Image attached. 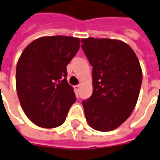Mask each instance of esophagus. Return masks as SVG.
<instances>
[{
  "label": "esophagus",
  "instance_id": "1",
  "mask_svg": "<svg viewBox=\"0 0 160 160\" xmlns=\"http://www.w3.org/2000/svg\"><path fill=\"white\" fill-rule=\"evenodd\" d=\"M73 88H74V91H75L76 93H78V92L80 90V85H79V86H74V87H73Z\"/></svg>",
  "mask_w": 160,
  "mask_h": 160
}]
</instances>
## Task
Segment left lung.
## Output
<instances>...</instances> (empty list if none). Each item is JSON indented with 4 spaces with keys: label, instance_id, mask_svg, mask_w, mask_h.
<instances>
[{
    "label": "left lung",
    "instance_id": "obj_1",
    "mask_svg": "<svg viewBox=\"0 0 160 160\" xmlns=\"http://www.w3.org/2000/svg\"><path fill=\"white\" fill-rule=\"evenodd\" d=\"M93 66V94L82 102L85 117L94 130H116L134 110L142 84L138 58L129 44L108 38L81 39Z\"/></svg>",
    "mask_w": 160,
    "mask_h": 160
}]
</instances>
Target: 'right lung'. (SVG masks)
<instances>
[{"instance_id": "1", "label": "right lung", "mask_w": 160, "mask_h": 160, "mask_svg": "<svg viewBox=\"0 0 160 160\" xmlns=\"http://www.w3.org/2000/svg\"><path fill=\"white\" fill-rule=\"evenodd\" d=\"M80 43V38L73 37H42L21 54L16 65V91L22 110L36 125L47 129L60 126L76 102L66 80V66Z\"/></svg>"}]
</instances>
